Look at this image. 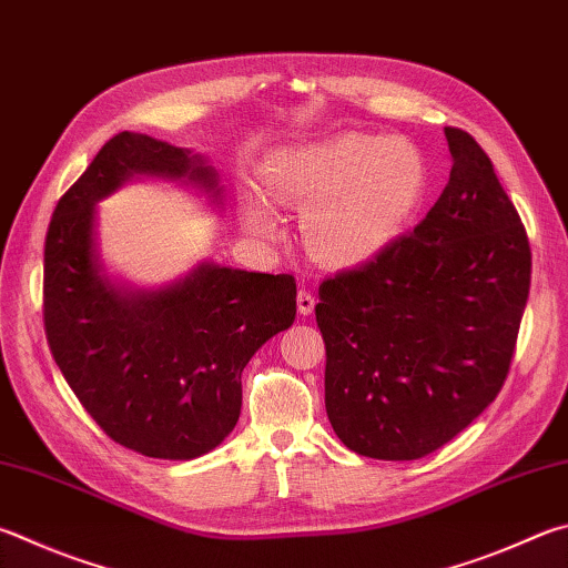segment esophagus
<instances>
[{"label":"esophagus","mask_w":568,"mask_h":568,"mask_svg":"<svg viewBox=\"0 0 568 568\" xmlns=\"http://www.w3.org/2000/svg\"><path fill=\"white\" fill-rule=\"evenodd\" d=\"M313 311H315V295L311 291H305V287H301V291H297V313L313 315Z\"/></svg>","instance_id":"1"}]
</instances>
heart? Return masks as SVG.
Listing matches in <instances>:
<instances>
[{
	"label": "heart",
	"mask_w": 568,
	"mask_h": 568,
	"mask_svg": "<svg viewBox=\"0 0 568 568\" xmlns=\"http://www.w3.org/2000/svg\"><path fill=\"white\" fill-rule=\"evenodd\" d=\"M427 161L407 139L345 131L271 153L265 195L303 211L311 253L327 265L355 267L395 245L427 191ZM253 233L273 235L277 219L263 201L245 203Z\"/></svg>",
	"instance_id": "obj_1"
}]
</instances>
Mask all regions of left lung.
I'll list each match as a JSON object with an SVG mask.
<instances>
[{
	"mask_svg": "<svg viewBox=\"0 0 568 568\" xmlns=\"http://www.w3.org/2000/svg\"><path fill=\"white\" fill-rule=\"evenodd\" d=\"M445 136L449 183L425 221L317 291L327 419L363 457L419 459L469 427L507 379L527 307L519 213L479 143Z\"/></svg>",
	"mask_w": 568,
	"mask_h": 568,
	"instance_id": "left-lung-1",
	"label": "left lung"
}]
</instances>
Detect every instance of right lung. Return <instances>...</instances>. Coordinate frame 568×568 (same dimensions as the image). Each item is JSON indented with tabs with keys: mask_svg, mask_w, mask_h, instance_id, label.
Segmentation results:
<instances>
[{
	"mask_svg": "<svg viewBox=\"0 0 568 568\" xmlns=\"http://www.w3.org/2000/svg\"><path fill=\"white\" fill-rule=\"evenodd\" d=\"M133 179L176 181L223 209L201 153L146 133L109 139L61 195L44 245V327L61 375L121 447L195 459L241 417V373L295 320V277L203 261L156 291L113 281L101 263L97 203Z\"/></svg>",
	"mask_w": 568,
	"mask_h": 568,
	"instance_id": "add662e5",
	"label": "right lung"
}]
</instances>
